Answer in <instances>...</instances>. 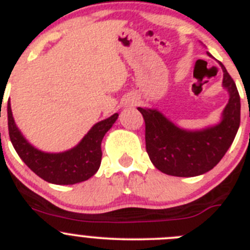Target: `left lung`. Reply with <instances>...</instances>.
I'll list each match as a JSON object with an SVG mask.
<instances>
[{
    "mask_svg": "<svg viewBox=\"0 0 250 250\" xmlns=\"http://www.w3.org/2000/svg\"><path fill=\"white\" fill-rule=\"evenodd\" d=\"M220 66L229 101L218 125L201 130L182 129L157 109L138 107L146 122V149L161 172L174 177L203 174L219 163L234 141L240 123V97L233 78Z\"/></svg>",
    "mask_w": 250,
    "mask_h": 250,
    "instance_id": "1",
    "label": "left lung"
}]
</instances>
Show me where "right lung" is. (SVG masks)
Segmentation results:
<instances>
[{"mask_svg":"<svg viewBox=\"0 0 250 250\" xmlns=\"http://www.w3.org/2000/svg\"><path fill=\"white\" fill-rule=\"evenodd\" d=\"M7 116L10 139L20 158L38 177L48 183L61 186L84 182L96 174L102 159V139L118 118V113H114L107 120L96 123L72 149L61 153H46L33 147L22 136L13 120L10 101L7 103Z\"/></svg>","mask_w":250,"mask_h":250,"instance_id":"add662e5","label":"right lung"}]
</instances>
